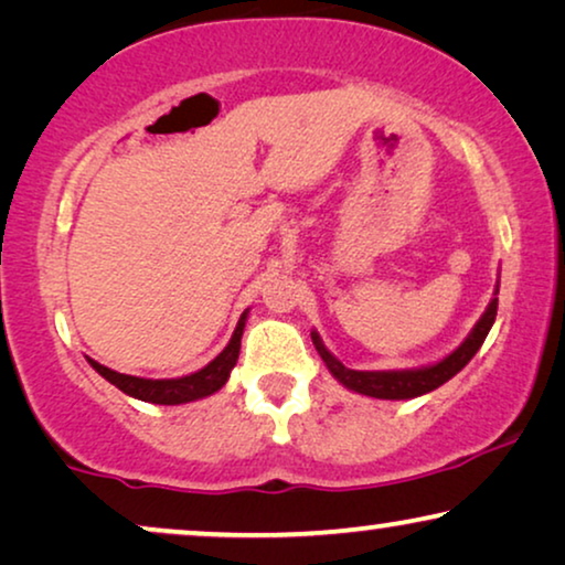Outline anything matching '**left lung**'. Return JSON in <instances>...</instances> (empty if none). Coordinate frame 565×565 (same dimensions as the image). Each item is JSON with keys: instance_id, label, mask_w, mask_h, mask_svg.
<instances>
[{"instance_id": "left-lung-1", "label": "left lung", "mask_w": 565, "mask_h": 565, "mask_svg": "<svg viewBox=\"0 0 565 565\" xmlns=\"http://www.w3.org/2000/svg\"><path fill=\"white\" fill-rule=\"evenodd\" d=\"M499 285L493 290V298L489 308H486L481 319L473 327V331L466 337L458 350L447 354L445 360L435 362V365L427 367H414V370H350L339 362L334 354H331L327 347H323L321 337L311 331L313 347L319 350L321 360L327 362L329 373L337 377L344 388H350L354 393H362V396H373V398H385V401H401V398H416L424 396V393L439 388V385L450 381L452 375H458L462 367L473 360V354L481 350L483 339L489 337V331L497 321V308H499Z\"/></svg>"}]
</instances>
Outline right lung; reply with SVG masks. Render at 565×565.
Returning <instances> with one entry per match:
<instances>
[{"label":"right lung","instance_id":"right-lung-1","mask_svg":"<svg viewBox=\"0 0 565 565\" xmlns=\"http://www.w3.org/2000/svg\"><path fill=\"white\" fill-rule=\"evenodd\" d=\"M246 313H249V311H244L242 319H238L236 329H234V337H231L226 350H223L215 360L207 362L203 370H198V373H192V375L169 377V381H151V377H136V375L115 373V370L99 365V362H95V360H89V358L87 360H89V365L105 377V381H110L115 388L128 393V396L149 401V404H161V406L190 404V401L211 396V393L221 391L223 385H226L231 370H234L236 360H238V350H242V334H244Z\"/></svg>","mask_w":565,"mask_h":565}]
</instances>
